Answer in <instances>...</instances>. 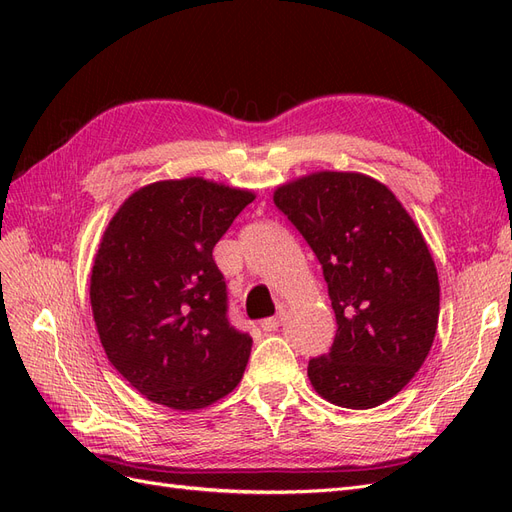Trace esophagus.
Returning <instances> with one entry per match:
<instances>
[{"mask_svg":"<svg viewBox=\"0 0 512 512\" xmlns=\"http://www.w3.org/2000/svg\"><path fill=\"white\" fill-rule=\"evenodd\" d=\"M280 324H282L280 316H273V318H265V320H260V329L265 331V333H271V331H277V327H280Z\"/></svg>","mask_w":512,"mask_h":512,"instance_id":"1","label":"esophagus"}]
</instances>
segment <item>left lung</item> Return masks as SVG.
Here are the masks:
<instances>
[{
    "instance_id": "1",
    "label": "left lung",
    "mask_w": 512,
    "mask_h": 512,
    "mask_svg": "<svg viewBox=\"0 0 512 512\" xmlns=\"http://www.w3.org/2000/svg\"><path fill=\"white\" fill-rule=\"evenodd\" d=\"M273 200L322 265L337 320L329 352L309 359V382L335 406L384 404L421 369L438 329V271L421 230L386 185L359 173H314Z\"/></svg>"
}]
</instances>
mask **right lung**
<instances>
[{
    "mask_svg": "<svg viewBox=\"0 0 512 512\" xmlns=\"http://www.w3.org/2000/svg\"><path fill=\"white\" fill-rule=\"evenodd\" d=\"M254 200L200 177L134 192L104 230L91 309L108 361L138 393L198 410L239 384L252 337L228 320L213 247Z\"/></svg>",
    "mask_w": 512,
    "mask_h": 512,
    "instance_id": "right-lung-1",
    "label": "right lung"
}]
</instances>
